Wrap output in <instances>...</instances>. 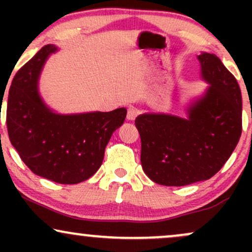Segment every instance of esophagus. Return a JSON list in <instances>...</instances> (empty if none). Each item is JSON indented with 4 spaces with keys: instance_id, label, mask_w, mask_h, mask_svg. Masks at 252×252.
Instances as JSON below:
<instances>
[{
    "instance_id": "34e87169",
    "label": "esophagus",
    "mask_w": 252,
    "mask_h": 252,
    "mask_svg": "<svg viewBox=\"0 0 252 252\" xmlns=\"http://www.w3.org/2000/svg\"><path fill=\"white\" fill-rule=\"evenodd\" d=\"M138 115V110L134 108V106H129L128 108V114H126V118L129 121H134Z\"/></svg>"
}]
</instances>
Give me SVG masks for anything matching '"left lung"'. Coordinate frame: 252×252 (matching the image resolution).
I'll return each instance as SVG.
<instances>
[{"instance_id":"8db88e82","label":"left lung","mask_w":252,"mask_h":252,"mask_svg":"<svg viewBox=\"0 0 252 252\" xmlns=\"http://www.w3.org/2000/svg\"><path fill=\"white\" fill-rule=\"evenodd\" d=\"M201 76L211 84L190 106L189 118L140 115L141 163L153 181L185 186L212 178L235 150L242 134V94L235 76L216 54L201 53Z\"/></svg>"}]
</instances>
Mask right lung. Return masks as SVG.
<instances>
[{"label": "right lung", "mask_w": 252, "mask_h": 252, "mask_svg": "<svg viewBox=\"0 0 252 252\" xmlns=\"http://www.w3.org/2000/svg\"><path fill=\"white\" fill-rule=\"evenodd\" d=\"M56 51L53 45L43 46L16 72L5 118L11 144L34 174L73 185L99 168L106 144L123 124L126 110L67 116L52 112L37 94L36 82L45 60Z\"/></svg>", "instance_id": "add662e5"}]
</instances>
